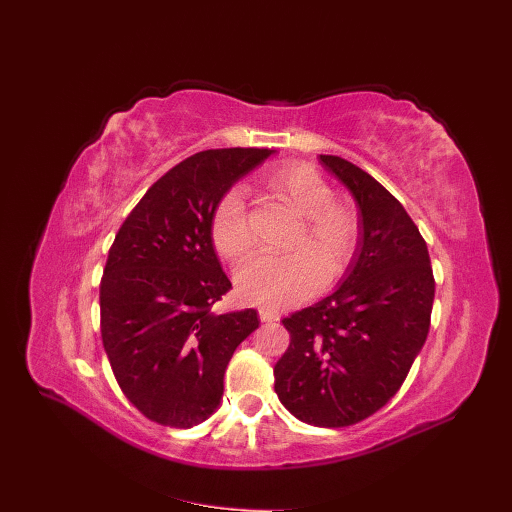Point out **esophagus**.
Segmentation results:
<instances>
[{
  "label": "esophagus",
  "instance_id": "esophagus-1",
  "mask_svg": "<svg viewBox=\"0 0 512 512\" xmlns=\"http://www.w3.org/2000/svg\"><path fill=\"white\" fill-rule=\"evenodd\" d=\"M278 312L270 310V308H259V320L261 323H274V320H278Z\"/></svg>",
  "mask_w": 512,
  "mask_h": 512
}]
</instances>
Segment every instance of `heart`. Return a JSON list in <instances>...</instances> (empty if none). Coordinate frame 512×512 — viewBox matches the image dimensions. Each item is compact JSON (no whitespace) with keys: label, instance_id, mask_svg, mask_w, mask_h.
I'll use <instances>...</instances> for the list:
<instances>
[{"label":"heart","instance_id":"1","mask_svg":"<svg viewBox=\"0 0 512 512\" xmlns=\"http://www.w3.org/2000/svg\"><path fill=\"white\" fill-rule=\"evenodd\" d=\"M268 185L304 219L289 255H255L236 272L238 295L263 308H289L329 287L356 255L361 223L352 206L335 200L333 187L308 164L272 170ZM213 244L221 257L236 261L253 249V227L244 192L232 187L215 206Z\"/></svg>","mask_w":512,"mask_h":512}]
</instances>
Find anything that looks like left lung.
<instances>
[{
    "label": "left lung",
    "instance_id": "1",
    "mask_svg": "<svg viewBox=\"0 0 512 512\" xmlns=\"http://www.w3.org/2000/svg\"><path fill=\"white\" fill-rule=\"evenodd\" d=\"M320 162L352 192L361 240L342 287L282 320L291 344L274 367V390L297 420L342 428L403 386L430 329L434 276L403 204L356 164Z\"/></svg>",
    "mask_w": 512,
    "mask_h": 512
}]
</instances>
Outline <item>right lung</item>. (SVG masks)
Segmentation results:
<instances>
[{"instance_id": "obj_1", "label": "right lung", "mask_w": 512, "mask_h": 512, "mask_svg": "<svg viewBox=\"0 0 512 512\" xmlns=\"http://www.w3.org/2000/svg\"><path fill=\"white\" fill-rule=\"evenodd\" d=\"M274 149H206L168 170L132 208L101 278V337L113 375L147 420L192 428L219 407L234 350L257 312L215 314L232 289L217 259L215 206Z\"/></svg>"}]
</instances>
